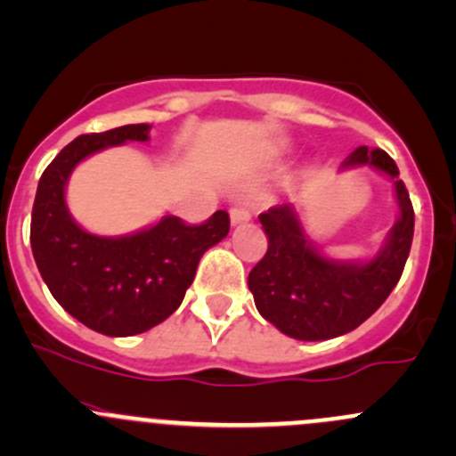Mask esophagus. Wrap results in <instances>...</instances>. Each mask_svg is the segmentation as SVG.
Here are the masks:
<instances>
[{"label":"esophagus","instance_id":"34e87169","mask_svg":"<svg viewBox=\"0 0 456 456\" xmlns=\"http://www.w3.org/2000/svg\"><path fill=\"white\" fill-rule=\"evenodd\" d=\"M251 216H254V209H251L249 205H238L229 211V218H232L233 227H236V224L247 223V220H251Z\"/></svg>","mask_w":456,"mask_h":456}]
</instances>
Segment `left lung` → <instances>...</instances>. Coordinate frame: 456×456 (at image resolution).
Returning <instances> with one entry per match:
<instances>
[{
  "label": "left lung",
  "instance_id": "1",
  "mask_svg": "<svg viewBox=\"0 0 456 456\" xmlns=\"http://www.w3.org/2000/svg\"><path fill=\"white\" fill-rule=\"evenodd\" d=\"M353 167H372L388 176L399 207L384 245L369 260H338L322 254L305 233L291 202L257 216L269 249L251 269L249 291L257 314L293 339L320 342L357 329L384 305L411 254L415 211L395 160L384 150L362 145L339 169Z\"/></svg>",
  "mask_w": 456,
  "mask_h": 456
}]
</instances>
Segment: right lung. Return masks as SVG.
<instances>
[{"label":"right lung","mask_w":456,"mask_h":456,"mask_svg":"<svg viewBox=\"0 0 456 456\" xmlns=\"http://www.w3.org/2000/svg\"><path fill=\"white\" fill-rule=\"evenodd\" d=\"M151 126L81 134L41 174L30 220L37 269L54 300L96 333L127 338L150 330L181 306L202 254L229 233V214L216 211L202 224L163 216L126 236L86 232L66 202L77 165L105 147L150 141Z\"/></svg>","instance_id":"add662e5"}]
</instances>
